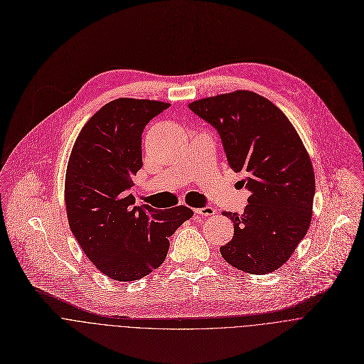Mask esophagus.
I'll list each match as a JSON object with an SVG mask.
<instances>
[{
  "mask_svg": "<svg viewBox=\"0 0 364 364\" xmlns=\"http://www.w3.org/2000/svg\"><path fill=\"white\" fill-rule=\"evenodd\" d=\"M196 213L200 214V215L208 217V215H214L215 214V208H213L210 205H205V207H201V208H196Z\"/></svg>",
  "mask_w": 364,
  "mask_h": 364,
  "instance_id": "obj_1",
  "label": "esophagus"
}]
</instances>
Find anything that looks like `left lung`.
Here are the masks:
<instances>
[{
    "instance_id": "left-lung-1",
    "label": "left lung",
    "mask_w": 364,
    "mask_h": 364,
    "mask_svg": "<svg viewBox=\"0 0 364 364\" xmlns=\"http://www.w3.org/2000/svg\"><path fill=\"white\" fill-rule=\"evenodd\" d=\"M188 108L221 137L228 166L250 191L245 213L224 211L232 238L220 253L250 274L280 269L306 235L316 191L314 171L296 129L270 100L246 90L207 97Z\"/></svg>"
}]
</instances>
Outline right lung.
<instances>
[{
    "label": "right lung",
    "instance_id": "add662e5",
    "mask_svg": "<svg viewBox=\"0 0 364 364\" xmlns=\"http://www.w3.org/2000/svg\"><path fill=\"white\" fill-rule=\"evenodd\" d=\"M168 102L118 98L80 132L65 174L70 230L91 263L118 282L139 280L166 260L168 237L193 210L136 205L132 177L143 167L141 134Z\"/></svg>",
    "mask_w": 364,
    "mask_h": 364
}]
</instances>
